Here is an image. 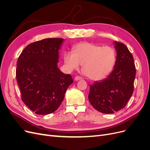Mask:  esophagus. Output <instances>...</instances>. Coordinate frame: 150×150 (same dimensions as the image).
Masks as SVG:
<instances>
[{"label": "esophagus", "instance_id": "obj_1", "mask_svg": "<svg viewBox=\"0 0 150 150\" xmlns=\"http://www.w3.org/2000/svg\"><path fill=\"white\" fill-rule=\"evenodd\" d=\"M81 79H82V78H81V77H79V76H76L75 77V78H74V80L75 81H79V80H81Z\"/></svg>", "mask_w": 150, "mask_h": 150}]
</instances>
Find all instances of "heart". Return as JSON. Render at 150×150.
<instances>
[{"mask_svg": "<svg viewBox=\"0 0 150 150\" xmlns=\"http://www.w3.org/2000/svg\"><path fill=\"white\" fill-rule=\"evenodd\" d=\"M73 52L64 54V62L69 70L78 69L83 64V71L94 81L105 79L115 65V50L110 46H101L90 42H81L73 47Z\"/></svg>", "mask_w": 150, "mask_h": 150, "instance_id": "1", "label": "heart"}]
</instances>
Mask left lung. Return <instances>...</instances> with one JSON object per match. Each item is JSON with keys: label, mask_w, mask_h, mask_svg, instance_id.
<instances>
[{"label": "left lung", "mask_w": 150, "mask_h": 150, "mask_svg": "<svg viewBox=\"0 0 150 150\" xmlns=\"http://www.w3.org/2000/svg\"><path fill=\"white\" fill-rule=\"evenodd\" d=\"M116 60L111 73L90 85L88 99L94 109L111 114L123 109L132 96L136 68L134 59L124 44L115 41Z\"/></svg>", "instance_id": "obj_1"}]
</instances>
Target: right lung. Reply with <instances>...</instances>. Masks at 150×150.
<instances>
[{
	"mask_svg": "<svg viewBox=\"0 0 150 150\" xmlns=\"http://www.w3.org/2000/svg\"><path fill=\"white\" fill-rule=\"evenodd\" d=\"M64 41L61 38H48L31 43L18 59L16 78L22 100L37 115L56 111L73 83L71 76L57 67L59 51Z\"/></svg>",
	"mask_w": 150,
	"mask_h": 150,
	"instance_id": "add662e5",
	"label": "right lung"
}]
</instances>
